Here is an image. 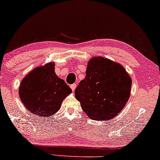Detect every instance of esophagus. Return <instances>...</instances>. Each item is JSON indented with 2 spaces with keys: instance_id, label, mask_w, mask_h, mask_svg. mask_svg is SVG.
I'll return each mask as SVG.
<instances>
[{
  "instance_id": "obj_1",
  "label": "esophagus",
  "mask_w": 160,
  "mask_h": 160,
  "mask_svg": "<svg viewBox=\"0 0 160 160\" xmlns=\"http://www.w3.org/2000/svg\"><path fill=\"white\" fill-rule=\"evenodd\" d=\"M76 87H77V85L75 84V83H74V84H72V85H70V88H71V89H72V91H74V90H75Z\"/></svg>"
}]
</instances>
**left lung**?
Instances as JSON below:
<instances>
[{
	"label": "left lung",
	"instance_id": "left-lung-1",
	"mask_svg": "<svg viewBox=\"0 0 160 160\" xmlns=\"http://www.w3.org/2000/svg\"><path fill=\"white\" fill-rule=\"evenodd\" d=\"M131 87L132 79L120 64L95 57L88 64L85 79L75 88V98L90 118L108 121L125 106Z\"/></svg>",
	"mask_w": 160,
	"mask_h": 160
}]
</instances>
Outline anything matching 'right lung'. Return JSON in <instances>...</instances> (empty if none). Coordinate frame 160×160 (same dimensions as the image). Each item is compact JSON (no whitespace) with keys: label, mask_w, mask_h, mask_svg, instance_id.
I'll return each mask as SVG.
<instances>
[{"label":"right lung","mask_w":160,"mask_h":160,"mask_svg":"<svg viewBox=\"0 0 160 160\" xmlns=\"http://www.w3.org/2000/svg\"><path fill=\"white\" fill-rule=\"evenodd\" d=\"M71 92L64 80L54 72V64L50 62L28 73L21 82L18 92L28 111L48 118L59 111Z\"/></svg>","instance_id":"obj_1"}]
</instances>
